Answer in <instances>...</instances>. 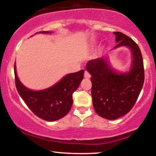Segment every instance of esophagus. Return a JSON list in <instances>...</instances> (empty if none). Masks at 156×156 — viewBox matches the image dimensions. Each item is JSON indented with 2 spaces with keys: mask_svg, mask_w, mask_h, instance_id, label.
<instances>
[{
  "mask_svg": "<svg viewBox=\"0 0 156 156\" xmlns=\"http://www.w3.org/2000/svg\"><path fill=\"white\" fill-rule=\"evenodd\" d=\"M90 77H91L90 74H89V73L87 72V71H85V73H84V78H90Z\"/></svg>",
  "mask_w": 156,
  "mask_h": 156,
  "instance_id": "obj_1",
  "label": "esophagus"
}]
</instances>
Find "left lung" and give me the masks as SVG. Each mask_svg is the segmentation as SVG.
Returning a JSON list of instances; mask_svg holds the SVG:
<instances>
[{"instance_id": "obj_1", "label": "left lung", "mask_w": 156, "mask_h": 156, "mask_svg": "<svg viewBox=\"0 0 156 156\" xmlns=\"http://www.w3.org/2000/svg\"><path fill=\"white\" fill-rule=\"evenodd\" d=\"M117 42L114 48L126 46L132 52L131 69L119 73L109 65L107 58L89 61L86 69L92 76V97L94 111L107 119L122 117L133 108L144 81V69L140 48L121 32H114Z\"/></svg>"}]
</instances>
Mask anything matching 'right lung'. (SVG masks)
<instances>
[{"label": "right lung", "instance_id": "1", "mask_svg": "<svg viewBox=\"0 0 156 156\" xmlns=\"http://www.w3.org/2000/svg\"><path fill=\"white\" fill-rule=\"evenodd\" d=\"M39 33L49 34V31ZM15 85L17 92L31 112L46 121H55L67 115L72 107L73 94L83 80L84 69L65 76L60 81L50 88L33 91L26 88L20 81L16 73Z\"/></svg>", "mask_w": 156, "mask_h": 156}]
</instances>
